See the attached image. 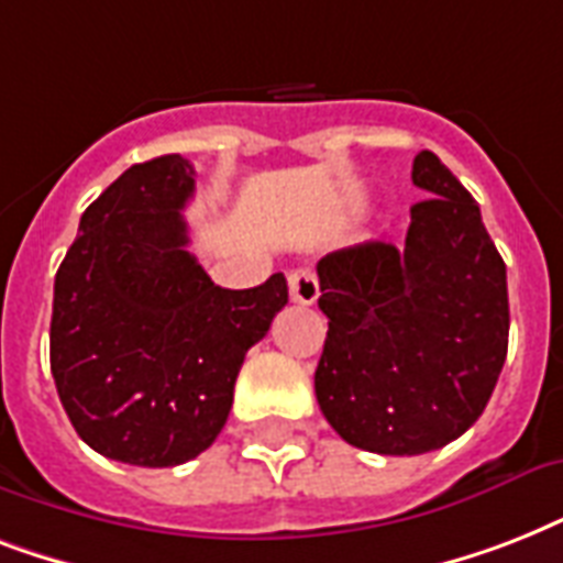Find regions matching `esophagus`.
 <instances>
[{"label": "esophagus", "instance_id": "34e87169", "mask_svg": "<svg viewBox=\"0 0 563 563\" xmlns=\"http://www.w3.org/2000/svg\"><path fill=\"white\" fill-rule=\"evenodd\" d=\"M289 298L291 303H300V307H309L318 300V280L316 274L307 272V268H298V272L289 274Z\"/></svg>", "mask_w": 563, "mask_h": 563}]
</instances>
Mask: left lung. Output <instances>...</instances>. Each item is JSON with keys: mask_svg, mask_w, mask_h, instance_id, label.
<instances>
[{"mask_svg": "<svg viewBox=\"0 0 563 563\" xmlns=\"http://www.w3.org/2000/svg\"><path fill=\"white\" fill-rule=\"evenodd\" d=\"M411 180L406 245L362 242L318 263L330 318L318 406L347 444L420 455L479 420L508 353L506 263L479 203L432 152Z\"/></svg>", "mask_w": 563, "mask_h": 563, "instance_id": "8db88e82", "label": "left lung"}]
</instances>
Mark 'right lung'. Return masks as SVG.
Listing matches in <instances>:
<instances>
[{
    "label": "right lung",
    "instance_id": "right-lung-1",
    "mask_svg": "<svg viewBox=\"0 0 563 563\" xmlns=\"http://www.w3.org/2000/svg\"><path fill=\"white\" fill-rule=\"evenodd\" d=\"M192 163L154 157L84 210L55 277L57 397L96 453L175 467L216 441L245 353L289 303L283 274L221 289L187 251Z\"/></svg>",
    "mask_w": 563,
    "mask_h": 563
}]
</instances>
